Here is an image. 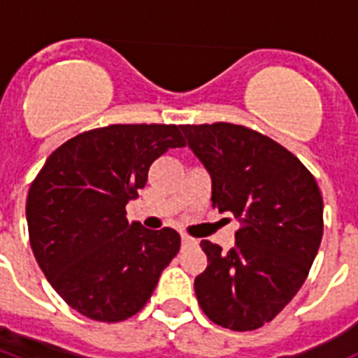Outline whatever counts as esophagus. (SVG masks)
<instances>
[{"instance_id":"34e87169","label":"esophagus","mask_w":358,"mask_h":358,"mask_svg":"<svg viewBox=\"0 0 358 358\" xmlns=\"http://www.w3.org/2000/svg\"><path fill=\"white\" fill-rule=\"evenodd\" d=\"M182 245H184V247H193V245H196V239L191 238V236L187 234H182Z\"/></svg>"}]
</instances>
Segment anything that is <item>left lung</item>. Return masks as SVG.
I'll return each mask as SVG.
<instances>
[{
  "label": "left lung",
  "instance_id": "left-lung-1",
  "mask_svg": "<svg viewBox=\"0 0 358 358\" xmlns=\"http://www.w3.org/2000/svg\"><path fill=\"white\" fill-rule=\"evenodd\" d=\"M187 145L212 176V206L239 221L236 245L202 239L195 278L202 312L230 331H255L294 299L323 236V199L312 173L282 145L230 122L184 124Z\"/></svg>",
  "mask_w": 358,
  "mask_h": 358
}]
</instances>
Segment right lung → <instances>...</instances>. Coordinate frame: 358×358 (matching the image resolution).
I'll use <instances>...</instances> for the list:
<instances>
[{"mask_svg":"<svg viewBox=\"0 0 358 358\" xmlns=\"http://www.w3.org/2000/svg\"><path fill=\"white\" fill-rule=\"evenodd\" d=\"M185 146L176 124H111L53 150L25 202L29 243L64 303L94 322L135 316L180 250L173 229L148 230L126 219L148 169Z\"/></svg>","mask_w":358,"mask_h":358,"instance_id":"obj_1","label":"right lung"}]
</instances>
